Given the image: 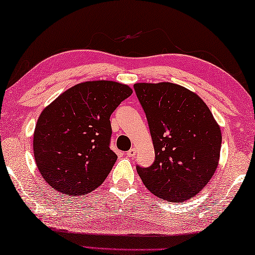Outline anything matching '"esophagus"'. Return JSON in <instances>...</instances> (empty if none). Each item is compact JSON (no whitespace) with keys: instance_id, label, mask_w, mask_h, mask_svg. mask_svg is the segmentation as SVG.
Segmentation results:
<instances>
[{"instance_id":"1","label":"esophagus","mask_w":255,"mask_h":255,"mask_svg":"<svg viewBox=\"0 0 255 255\" xmlns=\"http://www.w3.org/2000/svg\"><path fill=\"white\" fill-rule=\"evenodd\" d=\"M135 153H136V150H135L134 148H132V149H130V150H128V151L127 152V156H128V157H134Z\"/></svg>"}]
</instances>
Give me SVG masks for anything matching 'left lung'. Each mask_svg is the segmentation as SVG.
<instances>
[{
	"instance_id": "1",
	"label": "left lung",
	"mask_w": 255,
	"mask_h": 255,
	"mask_svg": "<svg viewBox=\"0 0 255 255\" xmlns=\"http://www.w3.org/2000/svg\"><path fill=\"white\" fill-rule=\"evenodd\" d=\"M156 158L136 170L156 197L179 203L197 195L219 164L222 131L199 96L172 82L135 83Z\"/></svg>"
}]
</instances>
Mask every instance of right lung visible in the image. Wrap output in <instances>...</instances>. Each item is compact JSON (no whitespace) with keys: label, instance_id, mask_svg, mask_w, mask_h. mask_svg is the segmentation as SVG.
<instances>
[{"label":"right lung","instance_id":"1","mask_svg":"<svg viewBox=\"0 0 255 255\" xmlns=\"http://www.w3.org/2000/svg\"><path fill=\"white\" fill-rule=\"evenodd\" d=\"M132 93L120 82L86 81L44 108L33 132V156L47 184L74 197L103 184L118 159L110 148V118Z\"/></svg>","mask_w":255,"mask_h":255}]
</instances>
